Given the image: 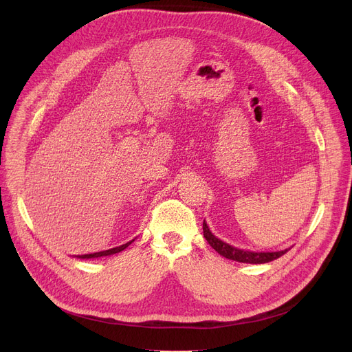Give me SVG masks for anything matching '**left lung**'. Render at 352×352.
<instances>
[{
  "instance_id": "left-lung-1",
  "label": "left lung",
  "mask_w": 352,
  "mask_h": 352,
  "mask_svg": "<svg viewBox=\"0 0 352 352\" xmlns=\"http://www.w3.org/2000/svg\"><path fill=\"white\" fill-rule=\"evenodd\" d=\"M202 231H204V236L208 241V244L219 254L228 260L232 261H238V263H247V264H265L270 261L276 260L281 255H284L288 250H283V251H272V252H254V251H245V250H239L235 248L224 241H221L219 238H217L208 228L207 223L204 221L202 224Z\"/></svg>"
}]
</instances>
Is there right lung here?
I'll list each match as a JSON object with an SVG mask.
<instances>
[{
	"instance_id": "add662e5",
	"label": "right lung",
	"mask_w": 352,
	"mask_h": 352,
	"mask_svg": "<svg viewBox=\"0 0 352 352\" xmlns=\"http://www.w3.org/2000/svg\"><path fill=\"white\" fill-rule=\"evenodd\" d=\"M134 241V239H133ZM133 241H129L126 244H122L120 247H116V248H111V250H107V251H100V252H94V254H85V255H78V258H98V256H105V255H113V254H117V252H121L124 251L129 244H133Z\"/></svg>"
}]
</instances>
